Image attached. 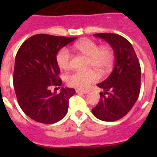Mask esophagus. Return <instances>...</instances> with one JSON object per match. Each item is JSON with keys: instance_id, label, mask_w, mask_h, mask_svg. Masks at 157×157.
<instances>
[{"instance_id": "1", "label": "esophagus", "mask_w": 157, "mask_h": 157, "mask_svg": "<svg viewBox=\"0 0 157 157\" xmlns=\"http://www.w3.org/2000/svg\"><path fill=\"white\" fill-rule=\"evenodd\" d=\"M76 93H85V94H87L89 93L88 90H76Z\"/></svg>"}]
</instances>
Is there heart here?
I'll list each match as a JSON object with an SVG mask.
<instances>
[{"label":"heart","mask_w":157,"mask_h":157,"mask_svg":"<svg viewBox=\"0 0 157 157\" xmlns=\"http://www.w3.org/2000/svg\"><path fill=\"white\" fill-rule=\"evenodd\" d=\"M74 48L87 58V68L93 67L102 74H107L113 67L115 54L109 45L99 46L90 39H84L74 44ZM71 55L66 48L60 49L56 55V61L60 68L67 70L71 67ZM99 80V75L93 70L85 72L75 71L67 76V82L70 86L86 90L93 83Z\"/></svg>","instance_id":"b5f03b06"}]
</instances>
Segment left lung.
<instances>
[{"label":"left lung","instance_id":"8db88e82","mask_svg":"<svg viewBox=\"0 0 157 157\" xmlns=\"http://www.w3.org/2000/svg\"><path fill=\"white\" fill-rule=\"evenodd\" d=\"M109 42L115 52L113 71L106 80L98 83L105 92L92 109L95 117L104 121H115L123 118L132 109L138 99L140 90L141 69L131 44L115 33L93 34Z\"/></svg>","mask_w":157,"mask_h":157}]
</instances>
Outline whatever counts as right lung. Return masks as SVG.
Here are the masks:
<instances>
[{"instance_id":"obj_1","label":"right lung","mask_w":157,"mask_h":157,"mask_svg":"<svg viewBox=\"0 0 157 157\" xmlns=\"http://www.w3.org/2000/svg\"><path fill=\"white\" fill-rule=\"evenodd\" d=\"M77 37L37 34L25 41L19 48L14 64L13 87L20 108L30 118L43 124L62 119L68 109L72 88L52 93L51 87L61 88L60 68L56 55Z\"/></svg>"}]
</instances>
